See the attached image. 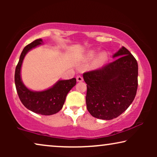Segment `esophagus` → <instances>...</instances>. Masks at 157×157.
<instances>
[{"label": "esophagus", "mask_w": 157, "mask_h": 157, "mask_svg": "<svg viewBox=\"0 0 157 157\" xmlns=\"http://www.w3.org/2000/svg\"><path fill=\"white\" fill-rule=\"evenodd\" d=\"M76 80H77V81H78V82H81V81H83V78L81 76H77Z\"/></svg>", "instance_id": "1"}]
</instances>
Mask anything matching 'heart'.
Listing matches in <instances>:
<instances>
[{
	"label": "heart",
	"instance_id": "obj_1",
	"mask_svg": "<svg viewBox=\"0 0 157 157\" xmlns=\"http://www.w3.org/2000/svg\"><path fill=\"white\" fill-rule=\"evenodd\" d=\"M96 55H97V52H96V51H92L91 52H89V54H88V59L90 60L94 59V58L96 56ZM106 59H107V55L106 53H101L100 54H98V56L96 57V63L97 64V65H101V64L104 63L105 62H106Z\"/></svg>",
	"mask_w": 157,
	"mask_h": 157
}]
</instances>
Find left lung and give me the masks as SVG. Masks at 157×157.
Segmentation results:
<instances>
[{
    "label": "left lung",
    "instance_id": "8db88e82",
    "mask_svg": "<svg viewBox=\"0 0 157 157\" xmlns=\"http://www.w3.org/2000/svg\"><path fill=\"white\" fill-rule=\"evenodd\" d=\"M112 57L117 59L83 75L87 84V109L99 119L111 120L124 113L138 87V63L132 53L122 46Z\"/></svg>",
    "mask_w": 157,
    "mask_h": 157
}]
</instances>
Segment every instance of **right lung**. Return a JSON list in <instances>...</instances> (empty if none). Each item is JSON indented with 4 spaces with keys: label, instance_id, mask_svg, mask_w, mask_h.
Masks as SVG:
<instances>
[{
    "label": "right lung",
    "instance_id": "obj_1",
    "mask_svg": "<svg viewBox=\"0 0 157 157\" xmlns=\"http://www.w3.org/2000/svg\"><path fill=\"white\" fill-rule=\"evenodd\" d=\"M43 44L41 38H38L23 48L15 71V84L19 98L25 108L38 114L48 116L56 113L62 109L68 93L76 85V79L59 80L51 87L40 91L25 86L21 74L23 59L30 51Z\"/></svg>",
    "mask_w": 157,
    "mask_h": 157
}]
</instances>
